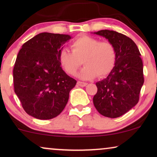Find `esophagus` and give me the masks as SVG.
I'll use <instances>...</instances> for the list:
<instances>
[{
  "mask_svg": "<svg viewBox=\"0 0 157 157\" xmlns=\"http://www.w3.org/2000/svg\"><path fill=\"white\" fill-rule=\"evenodd\" d=\"M77 84H78L79 86H81V87H84L86 86L87 85V83L86 82H81V81H78L77 82Z\"/></svg>",
  "mask_w": 157,
  "mask_h": 157,
  "instance_id": "1",
  "label": "esophagus"
}]
</instances>
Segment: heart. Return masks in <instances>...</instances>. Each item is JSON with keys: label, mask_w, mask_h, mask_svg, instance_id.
<instances>
[{"label": "heart", "mask_w": 157, "mask_h": 157, "mask_svg": "<svg viewBox=\"0 0 157 157\" xmlns=\"http://www.w3.org/2000/svg\"><path fill=\"white\" fill-rule=\"evenodd\" d=\"M72 51L63 48L59 52V62L64 71L75 75L81 65L85 66L78 74V77L88 80L96 76H106L114 67L117 51L109 41H100L97 38L81 35L71 44Z\"/></svg>", "instance_id": "1"}]
</instances>
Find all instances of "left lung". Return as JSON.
<instances>
[{"instance_id":"1","label":"left lung","mask_w":157,"mask_h":157,"mask_svg":"<svg viewBox=\"0 0 157 157\" xmlns=\"http://www.w3.org/2000/svg\"><path fill=\"white\" fill-rule=\"evenodd\" d=\"M94 34L104 37L117 51V60L108 76L96 83L98 91L93 101L99 113L117 118L132 109L139 101L144 84L143 63L136 44L114 31L101 30Z\"/></svg>"}]
</instances>
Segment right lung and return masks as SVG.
Masks as SVG:
<instances>
[{"label": "right lung", "instance_id": "1", "mask_svg": "<svg viewBox=\"0 0 157 157\" xmlns=\"http://www.w3.org/2000/svg\"><path fill=\"white\" fill-rule=\"evenodd\" d=\"M71 38L45 32L25 42L19 51L13 68L14 91L31 117L51 119L65 108L76 81L62 69L59 52Z\"/></svg>", "mask_w": 157, "mask_h": 157}]
</instances>
